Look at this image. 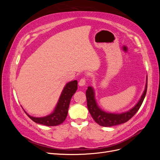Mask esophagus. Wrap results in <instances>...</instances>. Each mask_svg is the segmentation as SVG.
Here are the masks:
<instances>
[{
	"label": "esophagus",
	"mask_w": 160,
	"mask_h": 160,
	"mask_svg": "<svg viewBox=\"0 0 160 160\" xmlns=\"http://www.w3.org/2000/svg\"><path fill=\"white\" fill-rule=\"evenodd\" d=\"M85 84H86V80H85V79L83 78V79H80V81L79 82V86H85Z\"/></svg>",
	"instance_id": "34e87169"
}]
</instances>
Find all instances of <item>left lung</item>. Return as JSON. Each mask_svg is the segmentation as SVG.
I'll use <instances>...</instances> for the list:
<instances>
[{
    "mask_svg": "<svg viewBox=\"0 0 160 160\" xmlns=\"http://www.w3.org/2000/svg\"><path fill=\"white\" fill-rule=\"evenodd\" d=\"M148 88V76H146V83L145 89L138 102L133 107L125 112L116 113L106 112L99 108L95 99V89L93 87L89 86L86 91V98L88 108L95 122L103 127H111L127 122L138 112L141 107L143 99L146 97Z\"/></svg>",
    "mask_w": 160,
    "mask_h": 160,
    "instance_id": "1",
    "label": "left lung"
}]
</instances>
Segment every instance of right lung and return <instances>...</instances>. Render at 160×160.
<instances>
[{
	"instance_id": "1",
	"label": "right lung",
	"mask_w": 160,
	"mask_h": 160,
	"mask_svg": "<svg viewBox=\"0 0 160 160\" xmlns=\"http://www.w3.org/2000/svg\"><path fill=\"white\" fill-rule=\"evenodd\" d=\"M77 90V80L68 82L62 89L54 110L52 111L51 113L44 116V117L36 118L31 116L26 112L22 106L21 107L26 114L28 116V118L35 123L47 125V126H56V125L61 124L65 120L67 114H68L71 99Z\"/></svg>"
}]
</instances>
